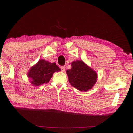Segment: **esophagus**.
Listing matches in <instances>:
<instances>
[{"label": "esophagus", "instance_id": "1", "mask_svg": "<svg viewBox=\"0 0 133 133\" xmlns=\"http://www.w3.org/2000/svg\"><path fill=\"white\" fill-rule=\"evenodd\" d=\"M60 68H61V70L63 72H64L65 70V66H61Z\"/></svg>", "mask_w": 133, "mask_h": 133}]
</instances>
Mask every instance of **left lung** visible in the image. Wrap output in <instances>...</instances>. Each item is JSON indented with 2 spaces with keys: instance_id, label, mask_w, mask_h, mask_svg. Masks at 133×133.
<instances>
[{
  "instance_id": "8db88e82",
  "label": "left lung",
  "mask_w": 133,
  "mask_h": 133,
  "mask_svg": "<svg viewBox=\"0 0 133 133\" xmlns=\"http://www.w3.org/2000/svg\"><path fill=\"white\" fill-rule=\"evenodd\" d=\"M72 68L66 70L69 82L80 91L86 92L92 88L97 81V75L82 60L71 63Z\"/></svg>"
}]
</instances>
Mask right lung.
<instances>
[{
	"label": "right lung",
	"instance_id": "obj_1",
	"mask_svg": "<svg viewBox=\"0 0 133 133\" xmlns=\"http://www.w3.org/2000/svg\"><path fill=\"white\" fill-rule=\"evenodd\" d=\"M56 64L50 63L45 59H40L37 64L32 66L28 72V76L34 86H39L47 83L53 76V73L60 71Z\"/></svg>",
	"mask_w": 133,
	"mask_h": 133
}]
</instances>
